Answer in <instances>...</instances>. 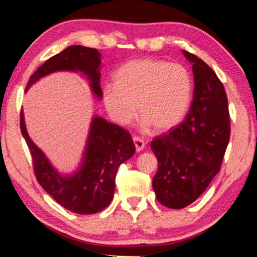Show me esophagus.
<instances>
[{
	"mask_svg": "<svg viewBox=\"0 0 257 257\" xmlns=\"http://www.w3.org/2000/svg\"><path fill=\"white\" fill-rule=\"evenodd\" d=\"M134 143H135V146H136L137 152H141V151L145 149V141H144V139L135 136L134 137Z\"/></svg>",
	"mask_w": 257,
	"mask_h": 257,
	"instance_id": "esophagus-1",
	"label": "esophagus"
}]
</instances>
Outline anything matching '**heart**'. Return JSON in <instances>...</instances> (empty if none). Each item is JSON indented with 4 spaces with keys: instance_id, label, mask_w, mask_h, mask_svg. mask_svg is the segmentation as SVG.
I'll use <instances>...</instances> for the list:
<instances>
[{
    "instance_id": "heart-1",
    "label": "heart",
    "mask_w": 257,
    "mask_h": 257,
    "mask_svg": "<svg viewBox=\"0 0 257 257\" xmlns=\"http://www.w3.org/2000/svg\"><path fill=\"white\" fill-rule=\"evenodd\" d=\"M191 95L188 69L155 59L129 61L115 72L114 84L103 87L104 105L115 122L130 123L138 110L143 125L158 132H168L184 119Z\"/></svg>"
}]
</instances>
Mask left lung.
Here are the masks:
<instances>
[{
    "label": "left lung",
    "mask_w": 257,
    "mask_h": 257,
    "mask_svg": "<svg viewBox=\"0 0 257 257\" xmlns=\"http://www.w3.org/2000/svg\"><path fill=\"white\" fill-rule=\"evenodd\" d=\"M193 64L194 99L184 122L151 143L158 159L153 189L158 201L184 208L196 201L220 171L230 138L228 99L215 72L196 55L182 51Z\"/></svg>",
    "instance_id": "obj_1"
}]
</instances>
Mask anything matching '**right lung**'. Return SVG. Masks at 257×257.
<instances>
[{
	"instance_id": "add662e5",
	"label": "right lung",
	"mask_w": 257,
	"mask_h": 257,
	"mask_svg": "<svg viewBox=\"0 0 257 257\" xmlns=\"http://www.w3.org/2000/svg\"><path fill=\"white\" fill-rule=\"evenodd\" d=\"M101 54L96 49L81 45L69 46L45 61L33 73L26 92L50 73L71 71L81 72L87 77L94 96L101 99ZM20 129L32 154L37 181L61 206L78 214H94L108 206L114 195L116 171L120 164L132 158L136 151L127 130L94 115L79 167L70 175H61L30 139L23 111Z\"/></svg>"
}]
</instances>
